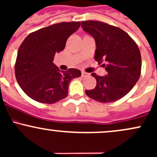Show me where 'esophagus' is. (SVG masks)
<instances>
[{"label":"esophagus","instance_id":"1","mask_svg":"<svg viewBox=\"0 0 157 157\" xmlns=\"http://www.w3.org/2000/svg\"><path fill=\"white\" fill-rule=\"evenodd\" d=\"M82 77H89V73H87V72H86V71H82Z\"/></svg>","mask_w":157,"mask_h":157}]
</instances>
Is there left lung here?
I'll list each match as a JSON object with an SVG mask.
<instances>
[{
  "label": "left lung",
  "instance_id": "obj_1",
  "mask_svg": "<svg viewBox=\"0 0 157 157\" xmlns=\"http://www.w3.org/2000/svg\"><path fill=\"white\" fill-rule=\"evenodd\" d=\"M84 31L95 40L94 59L103 64L106 76L92 73L97 84L86 90L89 98L101 103L114 102L130 92L139 80L142 68L141 53L136 43L121 28L96 21L81 22Z\"/></svg>",
  "mask_w": 157,
  "mask_h": 157
}]
</instances>
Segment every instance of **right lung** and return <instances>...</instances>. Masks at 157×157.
Masks as SVG:
<instances>
[{"label": "right lung", "instance_id": "add662e5", "mask_svg": "<svg viewBox=\"0 0 157 157\" xmlns=\"http://www.w3.org/2000/svg\"><path fill=\"white\" fill-rule=\"evenodd\" d=\"M80 21L61 22L31 33L20 45L15 65L17 82L27 96L42 104L66 98L71 80L81 76L76 68L60 71L53 64L56 53L63 51L68 38Z\"/></svg>", "mask_w": 157, "mask_h": 157}]
</instances>
